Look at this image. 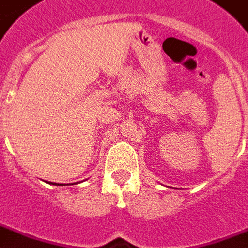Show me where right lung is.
<instances>
[{"label": "right lung", "mask_w": 248, "mask_h": 248, "mask_svg": "<svg viewBox=\"0 0 248 248\" xmlns=\"http://www.w3.org/2000/svg\"><path fill=\"white\" fill-rule=\"evenodd\" d=\"M49 184H51V183H49ZM55 184H56V183H55ZM56 185H59V184H56ZM60 185H63V184H60Z\"/></svg>", "instance_id": "obj_1"}]
</instances>
